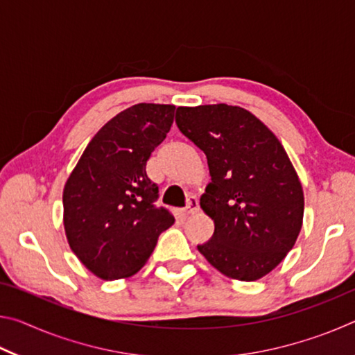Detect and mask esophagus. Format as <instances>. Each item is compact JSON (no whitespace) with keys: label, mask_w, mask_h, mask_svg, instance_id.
<instances>
[{"label":"esophagus","mask_w":355,"mask_h":355,"mask_svg":"<svg viewBox=\"0 0 355 355\" xmlns=\"http://www.w3.org/2000/svg\"><path fill=\"white\" fill-rule=\"evenodd\" d=\"M199 211V200L196 199V197H189L188 199V207L184 208V216H189V214H194Z\"/></svg>","instance_id":"34e87169"}]
</instances>
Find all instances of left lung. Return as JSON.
Listing matches in <instances>:
<instances>
[{
    "label": "left lung",
    "mask_w": 355,
    "mask_h": 355,
    "mask_svg": "<svg viewBox=\"0 0 355 355\" xmlns=\"http://www.w3.org/2000/svg\"><path fill=\"white\" fill-rule=\"evenodd\" d=\"M175 122L207 155L211 175L200 207L214 233L197 249L227 277L261 279L293 249L302 227V184L284 146L239 106H180Z\"/></svg>",
    "instance_id": "left-lung-1"
}]
</instances>
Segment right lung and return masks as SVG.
I'll return each instance as SVG.
<instances>
[{
	"label": "right lung",
	"mask_w": 355,
	"mask_h": 355,
	"mask_svg": "<svg viewBox=\"0 0 355 355\" xmlns=\"http://www.w3.org/2000/svg\"><path fill=\"white\" fill-rule=\"evenodd\" d=\"M173 105L139 103L119 112L84 150L65 183L64 228L70 249L103 280L130 277L146 264L175 219L156 208L147 161L173 123Z\"/></svg>",
	"instance_id": "obj_1"
}]
</instances>
